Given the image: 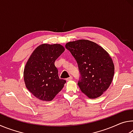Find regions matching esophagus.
<instances>
[{"instance_id": "34e87169", "label": "esophagus", "mask_w": 133, "mask_h": 133, "mask_svg": "<svg viewBox=\"0 0 133 133\" xmlns=\"http://www.w3.org/2000/svg\"><path fill=\"white\" fill-rule=\"evenodd\" d=\"M72 79H73V77H72V76H70L69 77L66 78V80L67 81H70V80H71Z\"/></svg>"}]
</instances>
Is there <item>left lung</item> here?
Listing matches in <instances>:
<instances>
[{
    "instance_id": "8db88e82",
    "label": "left lung",
    "mask_w": 133,
    "mask_h": 133,
    "mask_svg": "<svg viewBox=\"0 0 133 133\" xmlns=\"http://www.w3.org/2000/svg\"><path fill=\"white\" fill-rule=\"evenodd\" d=\"M66 48L77 63L80 77L78 85L90 98H96L109 88L114 74L112 58L104 49L87 40L70 42Z\"/></svg>"
}]
</instances>
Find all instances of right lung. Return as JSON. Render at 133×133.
Returning a JSON list of instances; mask_svg holds the SVG:
<instances>
[{"label": "right lung", "instance_id": "right-lung-1", "mask_svg": "<svg viewBox=\"0 0 133 133\" xmlns=\"http://www.w3.org/2000/svg\"><path fill=\"white\" fill-rule=\"evenodd\" d=\"M64 50L59 44H42L33 51L27 62L23 73L26 87L39 100H52L66 83L58 77L55 65Z\"/></svg>", "mask_w": 133, "mask_h": 133}]
</instances>
